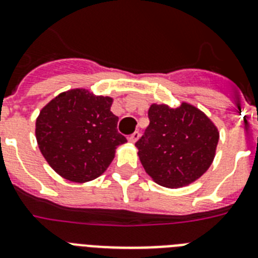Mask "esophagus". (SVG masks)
<instances>
[{
    "instance_id": "1",
    "label": "esophagus",
    "mask_w": 258,
    "mask_h": 258,
    "mask_svg": "<svg viewBox=\"0 0 258 258\" xmlns=\"http://www.w3.org/2000/svg\"><path fill=\"white\" fill-rule=\"evenodd\" d=\"M127 140H129V142L131 143H136L137 141L140 140V133H138V132H134V133L127 138Z\"/></svg>"
}]
</instances>
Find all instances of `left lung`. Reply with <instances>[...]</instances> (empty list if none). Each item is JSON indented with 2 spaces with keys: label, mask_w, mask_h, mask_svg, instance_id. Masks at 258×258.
<instances>
[{
  "label": "left lung",
  "mask_w": 258,
  "mask_h": 258,
  "mask_svg": "<svg viewBox=\"0 0 258 258\" xmlns=\"http://www.w3.org/2000/svg\"><path fill=\"white\" fill-rule=\"evenodd\" d=\"M150 125L136 143L146 173L163 187L179 188L198 181L212 165L220 132L194 104L152 103Z\"/></svg>",
  "instance_id": "8db88e82"
}]
</instances>
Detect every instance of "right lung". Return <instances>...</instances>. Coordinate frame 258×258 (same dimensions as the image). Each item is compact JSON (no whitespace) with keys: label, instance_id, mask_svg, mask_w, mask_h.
Segmentation results:
<instances>
[{"label":"right lung","instance_id":"right-lung-1","mask_svg":"<svg viewBox=\"0 0 258 258\" xmlns=\"http://www.w3.org/2000/svg\"><path fill=\"white\" fill-rule=\"evenodd\" d=\"M112 103V97L76 88L42 107L36 118V140L54 172L76 183L93 181L106 172L116 149L126 142L117 132Z\"/></svg>","mask_w":258,"mask_h":258}]
</instances>
